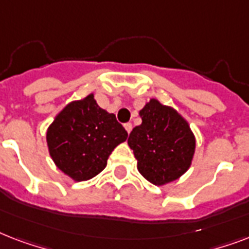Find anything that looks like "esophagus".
<instances>
[{
    "instance_id": "1",
    "label": "esophagus",
    "mask_w": 249,
    "mask_h": 249,
    "mask_svg": "<svg viewBox=\"0 0 249 249\" xmlns=\"http://www.w3.org/2000/svg\"><path fill=\"white\" fill-rule=\"evenodd\" d=\"M124 128H125V130H126V132H128V134L130 132H132V124H130V123H126V124H124Z\"/></svg>"
}]
</instances>
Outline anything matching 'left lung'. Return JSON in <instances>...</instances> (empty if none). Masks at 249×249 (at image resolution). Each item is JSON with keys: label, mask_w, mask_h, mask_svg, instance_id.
Here are the masks:
<instances>
[{"label": "left lung", "mask_w": 249, "mask_h": 249, "mask_svg": "<svg viewBox=\"0 0 249 249\" xmlns=\"http://www.w3.org/2000/svg\"><path fill=\"white\" fill-rule=\"evenodd\" d=\"M140 116L142 124L128 140L138 172L156 186L176 181L189 169L195 152L196 141L189 123L155 98L144 105Z\"/></svg>", "instance_id": "obj_1"}]
</instances>
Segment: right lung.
I'll return each mask as SVG.
<instances>
[{
	"label": "right lung",
	"mask_w": 249,
	"mask_h": 249,
	"mask_svg": "<svg viewBox=\"0 0 249 249\" xmlns=\"http://www.w3.org/2000/svg\"><path fill=\"white\" fill-rule=\"evenodd\" d=\"M126 138L124 126L97 105L94 94L68 103L46 132L53 161L76 182L101 173L113 148Z\"/></svg>",
	"instance_id": "1"
}]
</instances>
